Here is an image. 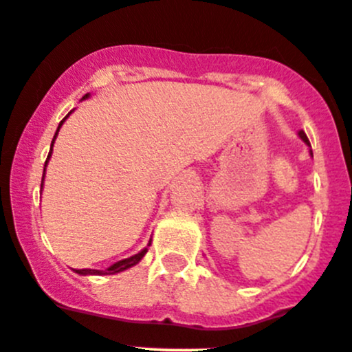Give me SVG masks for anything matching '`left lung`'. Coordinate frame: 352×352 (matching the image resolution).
<instances>
[{
	"label": "left lung",
	"instance_id": "left-lung-1",
	"mask_svg": "<svg viewBox=\"0 0 352 352\" xmlns=\"http://www.w3.org/2000/svg\"><path fill=\"white\" fill-rule=\"evenodd\" d=\"M300 138H302L303 142H307V144H309V138H307V135L303 131H300Z\"/></svg>",
	"mask_w": 352,
	"mask_h": 352
}]
</instances>
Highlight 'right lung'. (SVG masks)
Instances as JSON below:
<instances>
[{
  "mask_svg": "<svg viewBox=\"0 0 352 352\" xmlns=\"http://www.w3.org/2000/svg\"><path fill=\"white\" fill-rule=\"evenodd\" d=\"M68 116H69V113H68ZM68 116H66V117H68ZM66 117H65V119H66ZM65 119H63V121L59 122V128H61V124H63V122H65ZM59 128H58V131H59ZM58 131H56V135H58ZM54 140H56V137H54ZM54 140H52V145H54ZM50 154H52V147H50V153H49V156H47V161H49ZM47 161H45V166H47ZM43 175H45V170H43ZM144 254H145V251H142V252H138V254L131 256V258H126V259H122V261H117L116 265H112V267H110V268H107L105 272H103V270H89V268H82V270H77V274H80V275H93V274H96V275H110V274H119V272L128 270V268H131L133 265H137V263L140 261L142 258H144Z\"/></svg>",
  "mask_w": 352,
  "mask_h": 352,
  "instance_id": "1",
  "label": "right lung"
}]
</instances>
